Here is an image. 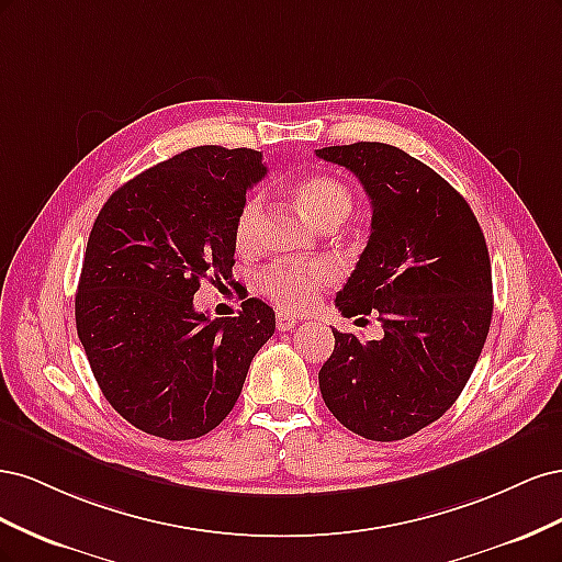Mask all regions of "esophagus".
Here are the masks:
<instances>
[{"label":"esophagus","instance_id":"1","mask_svg":"<svg viewBox=\"0 0 562 562\" xmlns=\"http://www.w3.org/2000/svg\"><path fill=\"white\" fill-rule=\"evenodd\" d=\"M295 323H297V318L293 316V314H288V312H277V328L281 330V333H285V330H293L295 328Z\"/></svg>","mask_w":562,"mask_h":562}]
</instances>
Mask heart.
<instances>
[{
    "instance_id": "1",
    "label": "heart",
    "mask_w": 562,
    "mask_h": 562,
    "mask_svg": "<svg viewBox=\"0 0 562 562\" xmlns=\"http://www.w3.org/2000/svg\"><path fill=\"white\" fill-rule=\"evenodd\" d=\"M295 199L318 225H339L353 209V194L349 187L333 176H310L295 184ZM262 217V194H250L244 199L234 220V244L248 250L258 241ZM333 279L328 262L310 265H271L255 274V285L271 302H277L285 312H300L310 307L316 293Z\"/></svg>"
}]
</instances>
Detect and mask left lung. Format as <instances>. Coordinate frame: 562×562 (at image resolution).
I'll return each mask as SVG.
<instances>
[{
  "label": "left lung",
  "instance_id": "left-lung-1",
  "mask_svg": "<svg viewBox=\"0 0 562 562\" xmlns=\"http://www.w3.org/2000/svg\"><path fill=\"white\" fill-rule=\"evenodd\" d=\"M316 157L359 178L372 206L368 246L335 304L384 328L370 342L333 330L321 396L349 431L401 440L443 417L483 351L492 318L485 236L464 196L394 145H335Z\"/></svg>",
  "mask_w": 562,
  "mask_h": 562
}]
</instances>
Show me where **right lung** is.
Listing matches in <instances>:
<instances>
[{
  "label": "right lung",
  "instance_id": "right-lung-1",
  "mask_svg": "<svg viewBox=\"0 0 562 562\" xmlns=\"http://www.w3.org/2000/svg\"><path fill=\"white\" fill-rule=\"evenodd\" d=\"M262 155L201 145L135 176L100 209L75 297L93 378L133 427L166 440L213 431L274 335L258 297L239 316L194 310L201 281H232L234 220Z\"/></svg>",
  "mask_w": 562,
  "mask_h": 562
}]
</instances>
